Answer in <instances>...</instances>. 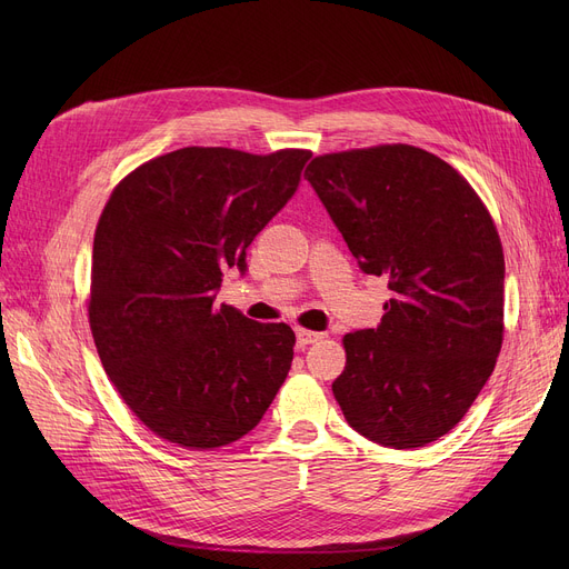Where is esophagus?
I'll return each mask as SVG.
<instances>
[{
	"instance_id": "34e87169",
	"label": "esophagus",
	"mask_w": 569,
	"mask_h": 569,
	"mask_svg": "<svg viewBox=\"0 0 569 569\" xmlns=\"http://www.w3.org/2000/svg\"><path fill=\"white\" fill-rule=\"evenodd\" d=\"M325 335H320V332H311V330H305V327H297L295 330V339H297V348H307V346H311V343H316V341H320Z\"/></svg>"
}]
</instances>
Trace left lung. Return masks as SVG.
Masks as SVG:
<instances>
[{
  "mask_svg": "<svg viewBox=\"0 0 569 569\" xmlns=\"http://www.w3.org/2000/svg\"><path fill=\"white\" fill-rule=\"evenodd\" d=\"M305 177L362 272L392 290L378 327L343 337L335 399L378 445L433 442L463 420L502 346L505 256L489 209L450 163L403 142L316 157Z\"/></svg>",
  "mask_w": 569,
  "mask_h": 569,
  "instance_id": "left-lung-1",
  "label": "left lung"
}]
</instances>
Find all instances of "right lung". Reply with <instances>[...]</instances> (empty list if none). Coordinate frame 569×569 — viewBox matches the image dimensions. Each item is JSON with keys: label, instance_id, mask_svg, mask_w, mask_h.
<instances>
[{"label": "right lung", "instance_id": "obj_1", "mask_svg": "<svg viewBox=\"0 0 569 569\" xmlns=\"http://www.w3.org/2000/svg\"><path fill=\"white\" fill-rule=\"evenodd\" d=\"M309 149L182 147L131 170L94 232L87 313L117 395L154 436L217 450L274 401L295 335L214 305L223 269L300 184Z\"/></svg>", "mask_w": 569, "mask_h": 569}]
</instances>
